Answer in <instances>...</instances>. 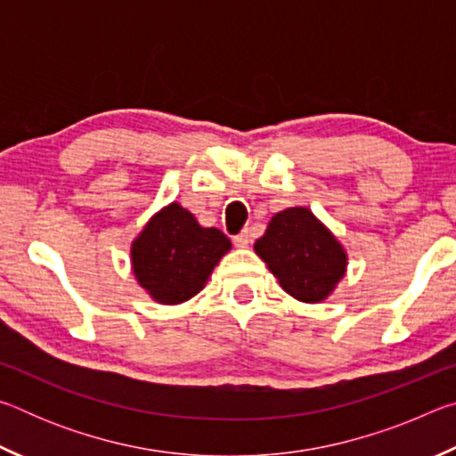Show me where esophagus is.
Masks as SVG:
<instances>
[{"label": "esophagus", "mask_w": 456, "mask_h": 456, "mask_svg": "<svg viewBox=\"0 0 456 456\" xmlns=\"http://www.w3.org/2000/svg\"><path fill=\"white\" fill-rule=\"evenodd\" d=\"M233 243H235V247H241V249H243V247L249 245V243H251L249 231H241V233L235 235V237H233Z\"/></svg>", "instance_id": "34e87169"}]
</instances>
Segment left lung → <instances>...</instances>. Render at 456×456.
<instances>
[{
    "label": "left lung",
    "instance_id": "left-lung-1",
    "mask_svg": "<svg viewBox=\"0 0 456 456\" xmlns=\"http://www.w3.org/2000/svg\"><path fill=\"white\" fill-rule=\"evenodd\" d=\"M253 249L281 289L304 304L326 302L348 272L344 245L307 207L275 213Z\"/></svg>",
    "mask_w": 456,
    "mask_h": 456
}]
</instances>
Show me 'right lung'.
<instances>
[{
    "label": "right lung",
    "instance_id": "1",
    "mask_svg": "<svg viewBox=\"0 0 456 456\" xmlns=\"http://www.w3.org/2000/svg\"><path fill=\"white\" fill-rule=\"evenodd\" d=\"M231 251L225 233L200 227L195 215L176 200L146 221L130 243V265L136 283L152 302L176 305L205 288L223 256Z\"/></svg>",
    "mask_w": 456,
    "mask_h": 456
}]
</instances>
